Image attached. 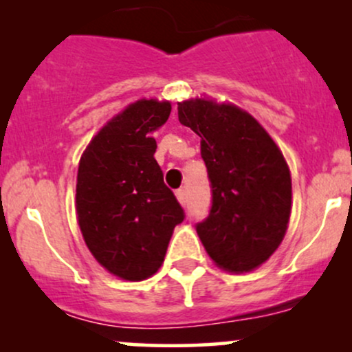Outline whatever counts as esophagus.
Wrapping results in <instances>:
<instances>
[{
	"instance_id": "obj_1",
	"label": "esophagus",
	"mask_w": 352,
	"mask_h": 352,
	"mask_svg": "<svg viewBox=\"0 0 352 352\" xmlns=\"http://www.w3.org/2000/svg\"><path fill=\"white\" fill-rule=\"evenodd\" d=\"M175 197H177V200L180 201V205H185V201H187V197H185V190H177L175 192Z\"/></svg>"
}]
</instances>
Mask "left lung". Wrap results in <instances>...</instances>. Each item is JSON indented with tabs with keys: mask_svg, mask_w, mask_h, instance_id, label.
<instances>
[{
	"mask_svg": "<svg viewBox=\"0 0 352 352\" xmlns=\"http://www.w3.org/2000/svg\"><path fill=\"white\" fill-rule=\"evenodd\" d=\"M179 120L200 137L212 210L201 245L228 273L256 270L276 252L292 215V173L272 135L245 109L210 98L179 102Z\"/></svg>",
	"mask_w": 352,
	"mask_h": 352,
	"instance_id": "1",
	"label": "left lung"
}]
</instances>
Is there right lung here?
Instances as JSON below:
<instances>
[{
  "instance_id": "obj_1",
  "label": "right lung",
  "mask_w": 352,
  "mask_h": 352,
  "mask_svg": "<svg viewBox=\"0 0 352 352\" xmlns=\"http://www.w3.org/2000/svg\"><path fill=\"white\" fill-rule=\"evenodd\" d=\"M168 100L139 99L99 129L82 152L76 215L98 263L125 281L159 272L184 210L153 159L152 132L167 122Z\"/></svg>"
}]
</instances>
